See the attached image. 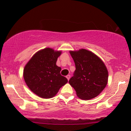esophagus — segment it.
<instances>
[{"label": "esophagus", "instance_id": "1", "mask_svg": "<svg viewBox=\"0 0 131 131\" xmlns=\"http://www.w3.org/2000/svg\"><path fill=\"white\" fill-rule=\"evenodd\" d=\"M67 77V79H68V80H69L70 78V75H67V77Z\"/></svg>", "mask_w": 131, "mask_h": 131}]
</instances>
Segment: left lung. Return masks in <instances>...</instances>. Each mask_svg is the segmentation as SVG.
Returning a JSON list of instances; mask_svg holds the SVG:
<instances>
[{
  "label": "left lung",
  "instance_id": "obj_1",
  "mask_svg": "<svg viewBox=\"0 0 131 131\" xmlns=\"http://www.w3.org/2000/svg\"><path fill=\"white\" fill-rule=\"evenodd\" d=\"M76 70L69 84L80 99L89 100L99 96L106 88L108 79L107 68L99 56L85 49L70 51Z\"/></svg>",
  "mask_w": 131,
  "mask_h": 131
}]
</instances>
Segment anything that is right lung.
I'll list each match as a JSON object with an SVG mask.
<instances>
[{
	"mask_svg": "<svg viewBox=\"0 0 131 131\" xmlns=\"http://www.w3.org/2000/svg\"><path fill=\"white\" fill-rule=\"evenodd\" d=\"M61 52L46 47L35 52L25 64V83L31 92L41 98L54 97L59 89L68 82L67 78L61 75V67L56 65Z\"/></svg>",
	"mask_w": 131,
	"mask_h": 131,
	"instance_id": "1",
	"label": "right lung"
}]
</instances>
